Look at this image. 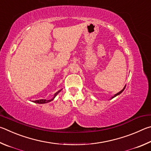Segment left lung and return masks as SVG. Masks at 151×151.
I'll list each match as a JSON object with an SVG mask.
<instances>
[{
    "label": "left lung",
    "mask_w": 151,
    "mask_h": 151,
    "mask_svg": "<svg viewBox=\"0 0 151 151\" xmlns=\"http://www.w3.org/2000/svg\"><path fill=\"white\" fill-rule=\"evenodd\" d=\"M125 87H126V86H125V87H124V88H123V89H122V90H121V91H119V93H117V94H115L114 96H113V97H111V99H113V98H114V97H116V96H118V95H119V94H121V93H122V92H123V91H124V89H125Z\"/></svg>",
    "instance_id": "8db88e82"
}]
</instances>
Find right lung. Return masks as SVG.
<instances>
[{"mask_svg":"<svg viewBox=\"0 0 151 151\" xmlns=\"http://www.w3.org/2000/svg\"><path fill=\"white\" fill-rule=\"evenodd\" d=\"M61 91H62V89H60V90L57 91L56 93H55L54 94V97H53V98L51 99H50V100H47V99H39V100H36V101H34L33 102L36 103V104H47V103H49V102H50L51 101H52V100L55 98V96H56L58 94V93H60V92Z\"/></svg>","mask_w":151,"mask_h":151,"instance_id":"1","label":"right lung"}]
</instances>
